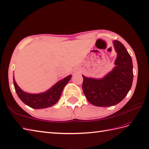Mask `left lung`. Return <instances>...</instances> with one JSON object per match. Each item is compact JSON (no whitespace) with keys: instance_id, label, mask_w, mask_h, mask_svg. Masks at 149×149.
Returning a JSON list of instances; mask_svg holds the SVG:
<instances>
[{"instance_id":"left-lung-1","label":"left lung","mask_w":149,"mask_h":149,"mask_svg":"<svg viewBox=\"0 0 149 149\" xmlns=\"http://www.w3.org/2000/svg\"><path fill=\"white\" fill-rule=\"evenodd\" d=\"M117 53L116 66L103 79L88 78L83 76L82 88L87 100L96 107H111L125 97L133 81V64L130 55L122 42L115 40Z\"/></svg>"}]
</instances>
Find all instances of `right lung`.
<instances>
[{"instance_id":"right-lung-1","label":"right lung","mask_w":149,"mask_h":149,"mask_svg":"<svg viewBox=\"0 0 149 149\" xmlns=\"http://www.w3.org/2000/svg\"><path fill=\"white\" fill-rule=\"evenodd\" d=\"M71 78V75L68 76L67 77L59 81L49 90L39 94H29L23 91L17 86L14 78L13 79L15 91L21 101L31 108L41 109L50 107L58 102L64 87L70 81Z\"/></svg>"}]
</instances>
